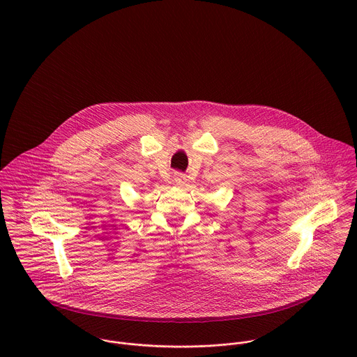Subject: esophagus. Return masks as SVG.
I'll use <instances>...</instances> for the list:
<instances>
[{"mask_svg":"<svg viewBox=\"0 0 357 357\" xmlns=\"http://www.w3.org/2000/svg\"><path fill=\"white\" fill-rule=\"evenodd\" d=\"M174 181H176V184L181 185V184H184V183H185V176H183V174H176Z\"/></svg>","mask_w":357,"mask_h":357,"instance_id":"1","label":"esophagus"}]
</instances>
